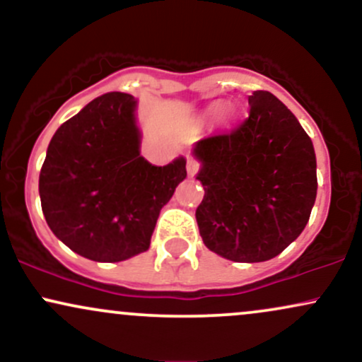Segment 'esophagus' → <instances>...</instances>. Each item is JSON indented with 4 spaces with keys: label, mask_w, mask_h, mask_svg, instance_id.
<instances>
[{
    "label": "esophagus",
    "mask_w": 362,
    "mask_h": 362,
    "mask_svg": "<svg viewBox=\"0 0 362 362\" xmlns=\"http://www.w3.org/2000/svg\"><path fill=\"white\" fill-rule=\"evenodd\" d=\"M199 168H201V163H199L195 158H189V160H187V173H189V175L194 177L195 173L199 172Z\"/></svg>",
    "instance_id": "34e87169"
}]
</instances>
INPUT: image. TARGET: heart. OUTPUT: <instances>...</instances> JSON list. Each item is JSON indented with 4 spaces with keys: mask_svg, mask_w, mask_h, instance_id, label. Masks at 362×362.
Returning <instances> with one entry per match:
<instances>
[{
    "mask_svg": "<svg viewBox=\"0 0 362 362\" xmlns=\"http://www.w3.org/2000/svg\"><path fill=\"white\" fill-rule=\"evenodd\" d=\"M219 110H221V105H219V103H216V105L211 107V112H213V114H216V112H219Z\"/></svg>",
    "mask_w": 362,
    "mask_h": 362,
    "instance_id": "heart-1",
    "label": "heart"
}]
</instances>
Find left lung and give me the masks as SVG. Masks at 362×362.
I'll list each match as a JSON object with an SVG mask.
<instances>
[{"mask_svg":"<svg viewBox=\"0 0 362 362\" xmlns=\"http://www.w3.org/2000/svg\"><path fill=\"white\" fill-rule=\"evenodd\" d=\"M250 114L221 134L197 141L195 211L211 252L233 262H265L289 247L308 223L317 199L313 143L293 112L264 90L248 97Z\"/></svg>","mask_w":362,"mask_h":362,"instance_id":"obj_1","label":"left lung"}]
</instances>
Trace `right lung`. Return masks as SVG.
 <instances>
[{"instance_id": "1", "label": "right lung", "mask_w": 362, "mask_h": 362, "mask_svg": "<svg viewBox=\"0 0 362 362\" xmlns=\"http://www.w3.org/2000/svg\"><path fill=\"white\" fill-rule=\"evenodd\" d=\"M136 98L110 91L57 129L39 177L52 233L95 262L146 252L161 207L187 177L185 158L155 167L139 153Z\"/></svg>"}]
</instances>
